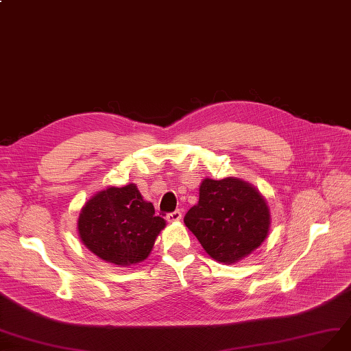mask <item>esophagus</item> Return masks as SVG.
<instances>
[{"label": "esophagus", "instance_id": "34e87169", "mask_svg": "<svg viewBox=\"0 0 351 351\" xmlns=\"http://www.w3.org/2000/svg\"><path fill=\"white\" fill-rule=\"evenodd\" d=\"M182 218V213H180L179 210H176V211H173V213H169L167 215H166V219L169 223H173V221H179V219Z\"/></svg>", "mask_w": 351, "mask_h": 351}]
</instances>
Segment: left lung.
Segmentation results:
<instances>
[{
  "label": "left lung",
  "mask_w": 351,
  "mask_h": 351,
  "mask_svg": "<svg viewBox=\"0 0 351 351\" xmlns=\"http://www.w3.org/2000/svg\"><path fill=\"white\" fill-rule=\"evenodd\" d=\"M185 226L214 261L236 263L269 234L270 211L256 188L237 178H206L199 201L186 213Z\"/></svg>",
  "instance_id": "obj_1"
}]
</instances>
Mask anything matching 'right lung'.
Returning <instances> with one entry per match:
<instances>
[{"mask_svg":"<svg viewBox=\"0 0 351 351\" xmlns=\"http://www.w3.org/2000/svg\"><path fill=\"white\" fill-rule=\"evenodd\" d=\"M165 226V219L154 215L153 204L143 199L134 184L95 193L77 218L85 247L117 266L145 261Z\"/></svg>","mask_w":351,"mask_h":351,"instance_id":"obj_1","label":"right lung"}]
</instances>
